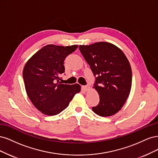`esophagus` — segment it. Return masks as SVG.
Wrapping results in <instances>:
<instances>
[{"instance_id": "34e87169", "label": "esophagus", "mask_w": 158, "mask_h": 158, "mask_svg": "<svg viewBox=\"0 0 158 158\" xmlns=\"http://www.w3.org/2000/svg\"><path fill=\"white\" fill-rule=\"evenodd\" d=\"M90 87L89 85H84V86H82V89L85 91V92H87V91H88Z\"/></svg>"}]
</instances>
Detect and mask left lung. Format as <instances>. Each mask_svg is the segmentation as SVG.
Instances as JSON below:
<instances>
[{"label": "left lung", "mask_w": 158, "mask_h": 158, "mask_svg": "<svg viewBox=\"0 0 158 158\" xmlns=\"http://www.w3.org/2000/svg\"><path fill=\"white\" fill-rule=\"evenodd\" d=\"M79 49L95 78L94 88L99 102L93 111L102 117L113 115L126 102L132 85V70L124 52L112 44L98 42Z\"/></svg>", "instance_id": "8db88e82"}]
</instances>
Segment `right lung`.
I'll return each mask as SVG.
<instances>
[{"label": "right lung", "mask_w": 158, "mask_h": 158, "mask_svg": "<svg viewBox=\"0 0 158 158\" xmlns=\"http://www.w3.org/2000/svg\"><path fill=\"white\" fill-rule=\"evenodd\" d=\"M78 45H47L27 61L23 78L28 98L46 115H56L69 106L81 87L78 84H63L59 76L64 73V60Z\"/></svg>", "instance_id": "1"}]
</instances>
